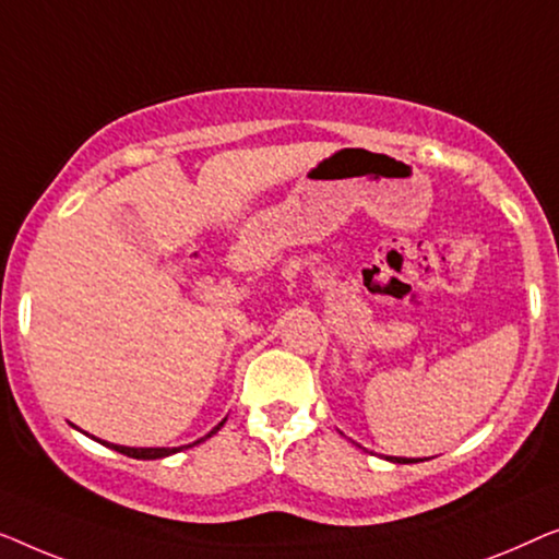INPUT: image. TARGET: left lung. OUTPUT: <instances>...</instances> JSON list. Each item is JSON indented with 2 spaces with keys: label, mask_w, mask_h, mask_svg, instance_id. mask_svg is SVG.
<instances>
[{
  "label": "left lung",
  "mask_w": 559,
  "mask_h": 559,
  "mask_svg": "<svg viewBox=\"0 0 559 559\" xmlns=\"http://www.w3.org/2000/svg\"><path fill=\"white\" fill-rule=\"evenodd\" d=\"M388 461H392V463H418V459H400V455H390Z\"/></svg>",
  "instance_id": "1"
}]
</instances>
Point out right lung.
<instances>
[{
  "mask_svg": "<svg viewBox=\"0 0 559 559\" xmlns=\"http://www.w3.org/2000/svg\"><path fill=\"white\" fill-rule=\"evenodd\" d=\"M225 420H227V418H225ZM225 420H223V423H217V426L212 428L210 433L204 436V438L215 436L217 430L225 426ZM204 438L194 440V443H190V445H198V443H202ZM100 443L108 445V448H114V451H119V453H123V455H131V459H141V461H154V459H164V455H171V453L182 451V448H190V445H179V448H129V445H116V443H106V440H100Z\"/></svg>",
  "mask_w": 559,
  "mask_h": 559,
  "instance_id": "obj_1",
  "label": "right lung"
}]
</instances>
